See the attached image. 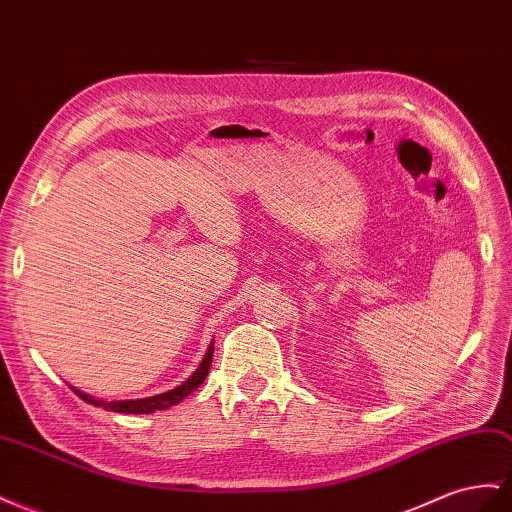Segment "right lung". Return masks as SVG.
<instances>
[{
  "label": "right lung",
  "mask_w": 512,
  "mask_h": 512,
  "mask_svg": "<svg viewBox=\"0 0 512 512\" xmlns=\"http://www.w3.org/2000/svg\"><path fill=\"white\" fill-rule=\"evenodd\" d=\"M211 362H213V342L209 351H206V355L202 357L200 366L193 370V375L183 381L178 388L170 390V392H163V394H157V396H148V398H135V400H112V403H107V400H99L94 398L90 394H84L77 388H71L81 400H86V403L94 405V407H103L107 411H116V413H153V411H161V409H168L172 405H178L181 403L183 398H187L193 390L200 388V385L204 383L206 375H209L211 370Z\"/></svg>",
  "instance_id": "right-lung-1"
}]
</instances>
